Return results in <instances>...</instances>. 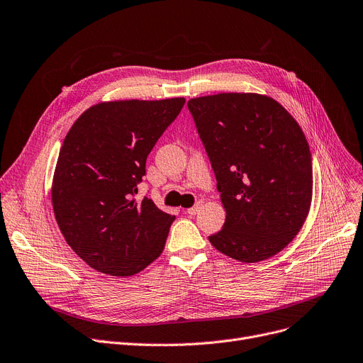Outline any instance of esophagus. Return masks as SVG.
I'll return each instance as SVG.
<instances>
[{
  "mask_svg": "<svg viewBox=\"0 0 363 363\" xmlns=\"http://www.w3.org/2000/svg\"><path fill=\"white\" fill-rule=\"evenodd\" d=\"M203 207V203L201 201H199L196 206H193L191 208H188V211H186V213L188 215H191V216H194V215H197L199 212H200V208Z\"/></svg>",
  "mask_w": 363,
  "mask_h": 363,
  "instance_id": "1",
  "label": "esophagus"
}]
</instances>
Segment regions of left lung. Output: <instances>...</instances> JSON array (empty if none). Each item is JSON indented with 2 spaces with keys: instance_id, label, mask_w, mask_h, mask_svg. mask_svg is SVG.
I'll return each mask as SVG.
<instances>
[{
  "instance_id": "1",
  "label": "left lung",
  "mask_w": 363,
  "mask_h": 363,
  "mask_svg": "<svg viewBox=\"0 0 363 363\" xmlns=\"http://www.w3.org/2000/svg\"><path fill=\"white\" fill-rule=\"evenodd\" d=\"M188 108L226 212L208 241L244 263L275 256L298 234L312 203V156L301 128L278 101L255 92L206 95Z\"/></svg>"
}]
</instances>
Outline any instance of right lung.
I'll list each match as a JSON object with an SVG mask.
<instances>
[{
    "instance_id": "add662e5",
    "label": "right lung",
    "mask_w": 363,
    "mask_h": 363,
    "mask_svg": "<svg viewBox=\"0 0 363 363\" xmlns=\"http://www.w3.org/2000/svg\"><path fill=\"white\" fill-rule=\"evenodd\" d=\"M184 104L182 97L104 101L67 132L52 177V208L66 242L92 269L132 277L162 255L175 216L135 194L147 156Z\"/></svg>"
}]
</instances>
